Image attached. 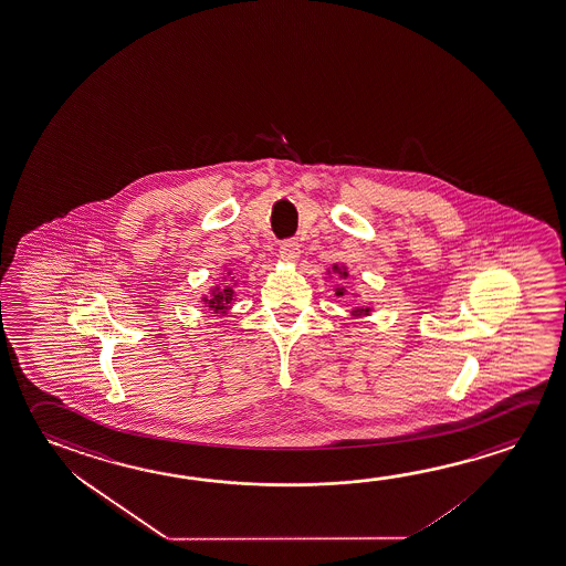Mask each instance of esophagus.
Masks as SVG:
<instances>
[{
	"label": "esophagus",
	"mask_w": 566,
	"mask_h": 566,
	"mask_svg": "<svg viewBox=\"0 0 566 566\" xmlns=\"http://www.w3.org/2000/svg\"><path fill=\"white\" fill-rule=\"evenodd\" d=\"M280 259L286 262H296L300 259V243L294 241V239H287L284 243L280 244Z\"/></svg>",
	"instance_id": "1"
}]
</instances>
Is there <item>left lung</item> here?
Segmentation results:
<instances>
[{"instance_id": "left-lung-1", "label": "left lung", "mask_w": 566, "mask_h": 566, "mask_svg": "<svg viewBox=\"0 0 566 566\" xmlns=\"http://www.w3.org/2000/svg\"><path fill=\"white\" fill-rule=\"evenodd\" d=\"M327 272L331 274V270H327ZM333 274H337V276H340L343 280L348 279L347 266L333 264ZM335 296H345V287H335ZM350 314L355 315V317H357V315H368L370 314V307H355Z\"/></svg>"}]
</instances>
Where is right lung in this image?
Here are the masks:
<instances>
[{"mask_svg": "<svg viewBox=\"0 0 566 566\" xmlns=\"http://www.w3.org/2000/svg\"><path fill=\"white\" fill-rule=\"evenodd\" d=\"M227 276H231V272H227ZM233 280V284H237L235 276H231ZM235 286H216L211 290V296L201 297L206 304H208L209 310H213L216 314H226L227 310L231 307L233 304V300H235Z\"/></svg>", "mask_w": 566, "mask_h": 566, "instance_id": "add662e5", "label": "right lung"}]
</instances>
